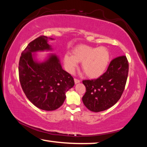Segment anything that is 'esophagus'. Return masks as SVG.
<instances>
[{
    "label": "esophagus",
    "instance_id": "obj_1",
    "mask_svg": "<svg viewBox=\"0 0 147 147\" xmlns=\"http://www.w3.org/2000/svg\"><path fill=\"white\" fill-rule=\"evenodd\" d=\"M74 82H75V84H78L79 82H80V80L77 78H74Z\"/></svg>",
    "mask_w": 147,
    "mask_h": 147
}]
</instances>
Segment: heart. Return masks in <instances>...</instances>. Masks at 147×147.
I'll return each instance as SVG.
<instances>
[{"label":"heart","mask_w":147,"mask_h":147,"mask_svg":"<svg viewBox=\"0 0 147 147\" xmlns=\"http://www.w3.org/2000/svg\"><path fill=\"white\" fill-rule=\"evenodd\" d=\"M111 59V54L105 47H91L81 45L74 48L72 54H66L63 57L65 67L73 73L82 62V69L87 76L98 78L105 73Z\"/></svg>","instance_id":"heart-1"}]
</instances>
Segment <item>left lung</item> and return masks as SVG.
<instances>
[{
  "instance_id": "left-lung-1",
  "label": "left lung",
  "mask_w": 147,
  "mask_h": 147,
  "mask_svg": "<svg viewBox=\"0 0 147 147\" xmlns=\"http://www.w3.org/2000/svg\"><path fill=\"white\" fill-rule=\"evenodd\" d=\"M128 68L126 56H118L111 61L107 71L97 79L83 80L86 91L82 101L86 108L99 112L117 102L125 88Z\"/></svg>"
}]
</instances>
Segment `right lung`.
Masks as SVG:
<instances>
[{"label": "right lung", "mask_w": 147, "mask_h": 147, "mask_svg": "<svg viewBox=\"0 0 147 147\" xmlns=\"http://www.w3.org/2000/svg\"><path fill=\"white\" fill-rule=\"evenodd\" d=\"M50 49L48 38L40 36L28 45L19 62V81L24 94L34 105L46 111L59 108L66 92L74 85L73 76L62 69L56 56L43 63L34 61L32 53Z\"/></svg>", "instance_id": "1"}]
</instances>
